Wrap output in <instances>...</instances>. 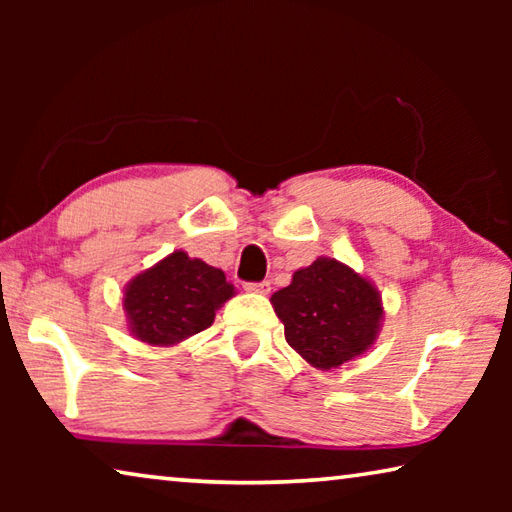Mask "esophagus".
Segmentation results:
<instances>
[{
  "label": "esophagus",
  "instance_id": "34e87169",
  "mask_svg": "<svg viewBox=\"0 0 512 512\" xmlns=\"http://www.w3.org/2000/svg\"><path fill=\"white\" fill-rule=\"evenodd\" d=\"M246 291L250 293H262V296H266V293H271V282H248L246 284Z\"/></svg>",
  "mask_w": 512,
  "mask_h": 512
}]
</instances>
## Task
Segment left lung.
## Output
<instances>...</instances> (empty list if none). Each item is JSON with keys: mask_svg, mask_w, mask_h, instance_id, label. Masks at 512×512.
<instances>
[{"mask_svg": "<svg viewBox=\"0 0 512 512\" xmlns=\"http://www.w3.org/2000/svg\"><path fill=\"white\" fill-rule=\"evenodd\" d=\"M271 305L284 325V339L318 370L366 354L384 320L375 284L332 257L298 268L289 287L273 293Z\"/></svg>", "mask_w": 512, "mask_h": 512, "instance_id": "8db88e82", "label": "left lung"}]
</instances>
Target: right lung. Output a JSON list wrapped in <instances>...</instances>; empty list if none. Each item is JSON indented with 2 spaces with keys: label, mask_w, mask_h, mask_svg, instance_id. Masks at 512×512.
I'll use <instances>...</instances> for the list:
<instances>
[{
  "label": "right lung",
  "mask_w": 512,
  "mask_h": 512,
  "mask_svg": "<svg viewBox=\"0 0 512 512\" xmlns=\"http://www.w3.org/2000/svg\"><path fill=\"white\" fill-rule=\"evenodd\" d=\"M232 296L235 287L221 268L173 250L126 284L128 329L137 341L167 348L210 327Z\"/></svg>",
  "instance_id": "right-lung-1"
}]
</instances>
